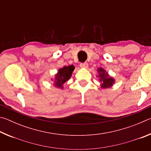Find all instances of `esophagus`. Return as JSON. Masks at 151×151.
I'll return each instance as SVG.
<instances>
[{
	"label": "esophagus",
	"instance_id": "esophagus-1",
	"mask_svg": "<svg viewBox=\"0 0 151 151\" xmlns=\"http://www.w3.org/2000/svg\"><path fill=\"white\" fill-rule=\"evenodd\" d=\"M80 66L81 68H87L88 67V64L86 63H82L80 64Z\"/></svg>",
	"mask_w": 151,
	"mask_h": 151
}]
</instances>
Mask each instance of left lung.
I'll use <instances>...</instances> for the list:
<instances>
[{"instance_id":"obj_1","label":"left lung","mask_w":151,"mask_h":151,"mask_svg":"<svg viewBox=\"0 0 151 151\" xmlns=\"http://www.w3.org/2000/svg\"><path fill=\"white\" fill-rule=\"evenodd\" d=\"M98 72L99 73V78L100 81L101 82V87L103 88H106L111 87L112 86V84L114 83V80L113 78L109 76L108 73H106L103 68H99L98 69Z\"/></svg>"}]
</instances>
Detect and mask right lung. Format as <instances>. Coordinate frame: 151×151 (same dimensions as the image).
<instances>
[{
	"instance_id": "1",
	"label": "right lung",
	"mask_w": 151,
	"mask_h": 151,
	"mask_svg": "<svg viewBox=\"0 0 151 151\" xmlns=\"http://www.w3.org/2000/svg\"><path fill=\"white\" fill-rule=\"evenodd\" d=\"M75 69V66L73 65H70L68 66H64L63 68H60L58 70V73L55 76V86L58 88H63L64 83L67 81L70 78L72 75V73Z\"/></svg>"
}]
</instances>
